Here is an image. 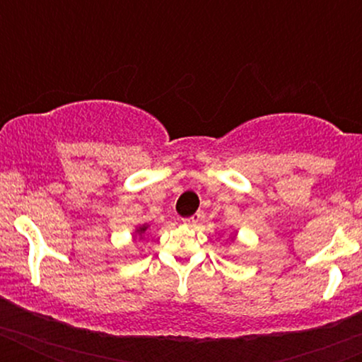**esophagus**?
<instances>
[{"label":"esophagus","mask_w":362,"mask_h":362,"mask_svg":"<svg viewBox=\"0 0 362 362\" xmlns=\"http://www.w3.org/2000/svg\"><path fill=\"white\" fill-rule=\"evenodd\" d=\"M199 217H202V215L194 214V215H191V217L184 218V222H185V224H189V226H194L196 222H199Z\"/></svg>","instance_id":"obj_1"}]
</instances>
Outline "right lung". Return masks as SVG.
I'll return each instance as SVG.
<instances>
[{
    "mask_svg": "<svg viewBox=\"0 0 362 362\" xmlns=\"http://www.w3.org/2000/svg\"><path fill=\"white\" fill-rule=\"evenodd\" d=\"M145 229H147V228H145V226H144V228H140V229H138V231H145Z\"/></svg>",
    "mask_w": 362,
    "mask_h": 362,
    "instance_id": "right-lung-1",
    "label": "right lung"
}]
</instances>
